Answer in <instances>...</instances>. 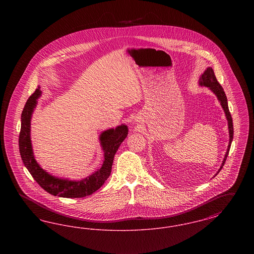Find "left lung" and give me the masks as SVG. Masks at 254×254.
<instances>
[{"instance_id": "8db88e82", "label": "left lung", "mask_w": 254, "mask_h": 254, "mask_svg": "<svg viewBox=\"0 0 254 254\" xmlns=\"http://www.w3.org/2000/svg\"><path fill=\"white\" fill-rule=\"evenodd\" d=\"M199 84L201 85H205L209 87L214 93L215 95L217 96L218 100L220 101L221 103V106L222 108L224 109V111L226 113V117H227V120H228V124H229V131H230V143H229V146H228V149H227V152H226V155L224 158V161L222 163V166L220 167V169L218 170L217 173L220 172V170L223 168V166L225 165L226 163V159L229 155V152H230V145H231V142H232V139H233V123H232V118H231V115H230V109H229V106H228V99L226 96V93L222 87V85L219 84V82L215 77V74L214 71L211 67H207L205 72L202 74L201 78H200V81H199ZM217 173L215 175H217Z\"/></svg>"}]
</instances>
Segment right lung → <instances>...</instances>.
Segmentation results:
<instances>
[{"instance_id": "add662e5", "label": "right lung", "mask_w": 254, "mask_h": 254, "mask_svg": "<svg viewBox=\"0 0 254 254\" xmlns=\"http://www.w3.org/2000/svg\"><path fill=\"white\" fill-rule=\"evenodd\" d=\"M41 95L40 87L28 98L24 105L22 118H21V131L19 135V149L24 166L33 179L44 189L47 192L54 196L64 198H82L88 196L98 190L110 175L114 155L118 150L122 142L127 136V127L122 125L115 129L111 128L101 134L100 140L103 150L105 152V161L102 168L95 173L82 181H68L55 178L49 175L37 164L33 156L31 141H30V119L31 114L36 107L37 99Z\"/></svg>"}]
</instances>
